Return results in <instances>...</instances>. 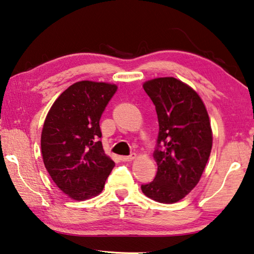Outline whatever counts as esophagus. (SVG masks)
Wrapping results in <instances>:
<instances>
[{
	"label": "esophagus",
	"instance_id": "1",
	"mask_svg": "<svg viewBox=\"0 0 254 254\" xmlns=\"http://www.w3.org/2000/svg\"><path fill=\"white\" fill-rule=\"evenodd\" d=\"M135 158H136L135 154H132L130 156H121V160H122V162H132V160H134Z\"/></svg>",
	"mask_w": 254,
	"mask_h": 254
}]
</instances>
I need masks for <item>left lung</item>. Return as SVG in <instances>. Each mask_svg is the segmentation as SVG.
I'll use <instances>...</instances> for the list:
<instances>
[{
  "instance_id": "8db88e82",
  "label": "left lung",
  "mask_w": 254,
  "mask_h": 254,
  "mask_svg": "<svg viewBox=\"0 0 254 254\" xmlns=\"http://www.w3.org/2000/svg\"><path fill=\"white\" fill-rule=\"evenodd\" d=\"M142 87L156 107L159 133L156 178L141 190L157 202L175 203L199 183L210 156L209 115L198 92L173 76L148 80Z\"/></svg>"
}]
</instances>
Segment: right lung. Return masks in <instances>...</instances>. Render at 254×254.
Returning a JSON list of instances; mask_svg holds the SVG:
<instances>
[{"label": "right lung", "mask_w": 254, "mask_h": 254, "mask_svg": "<svg viewBox=\"0 0 254 254\" xmlns=\"http://www.w3.org/2000/svg\"><path fill=\"white\" fill-rule=\"evenodd\" d=\"M116 90L114 83L78 81L47 113L40 136L43 162L53 182L71 199L98 195L115 166L99 140V121Z\"/></svg>", "instance_id": "obj_1"}]
</instances>
